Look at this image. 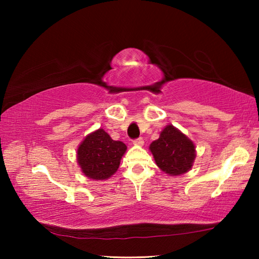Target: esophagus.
Instances as JSON below:
<instances>
[{
    "instance_id": "34e87169",
    "label": "esophagus",
    "mask_w": 259,
    "mask_h": 259,
    "mask_svg": "<svg viewBox=\"0 0 259 259\" xmlns=\"http://www.w3.org/2000/svg\"><path fill=\"white\" fill-rule=\"evenodd\" d=\"M134 144H135V145L142 146L143 144H144V139H143L142 137H138V138H136V139L134 140Z\"/></svg>"
}]
</instances>
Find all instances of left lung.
<instances>
[{"instance_id": "8db88e82", "label": "left lung", "mask_w": 259, "mask_h": 259, "mask_svg": "<svg viewBox=\"0 0 259 259\" xmlns=\"http://www.w3.org/2000/svg\"><path fill=\"white\" fill-rule=\"evenodd\" d=\"M150 150L157 166L171 176L187 172L195 157L194 144L174 125L165 126Z\"/></svg>"}]
</instances>
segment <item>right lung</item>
I'll use <instances>...</instances> for the list:
<instances>
[{
	"mask_svg": "<svg viewBox=\"0 0 259 259\" xmlns=\"http://www.w3.org/2000/svg\"><path fill=\"white\" fill-rule=\"evenodd\" d=\"M125 150V144L113 140L99 129L82 142L77 150V162L87 177L102 181L116 172Z\"/></svg>",
	"mask_w": 259,
	"mask_h": 259,
	"instance_id": "right-lung-1",
	"label": "right lung"
}]
</instances>
